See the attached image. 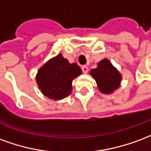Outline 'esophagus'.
<instances>
[{
    "label": "esophagus",
    "mask_w": 151,
    "mask_h": 151,
    "mask_svg": "<svg viewBox=\"0 0 151 151\" xmlns=\"http://www.w3.org/2000/svg\"><path fill=\"white\" fill-rule=\"evenodd\" d=\"M82 71H83L84 74L88 73V67H87V66H83V67H82Z\"/></svg>",
    "instance_id": "1"
}]
</instances>
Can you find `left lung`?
<instances>
[{"mask_svg":"<svg viewBox=\"0 0 151 151\" xmlns=\"http://www.w3.org/2000/svg\"><path fill=\"white\" fill-rule=\"evenodd\" d=\"M90 75L95 79L100 92L104 94L113 93L118 88L122 78L119 71L107 59L99 62L97 68L90 71Z\"/></svg>","mask_w":151,"mask_h":151,"instance_id":"1","label":"left lung"}]
</instances>
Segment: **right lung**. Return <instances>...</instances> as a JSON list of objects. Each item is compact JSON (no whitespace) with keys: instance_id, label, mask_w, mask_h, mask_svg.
<instances>
[{"instance_id":"1","label":"right lung","mask_w":151,"mask_h":151,"mask_svg":"<svg viewBox=\"0 0 151 151\" xmlns=\"http://www.w3.org/2000/svg\"><path fill=\"white\" fill-rule=\"evenodd\" d=\"M81 73L82 71L76 63H70L59 54L38 70L36 81L44 96L59 101L71 94L72 80Z\"/></svg>"}]
</instances>
